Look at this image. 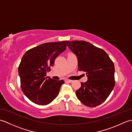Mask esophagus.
<instances>
[{
    "label": "esophagus",
    "instance_id": "34e87169",
    "mask_svg": "<svg viewBox=\"0 0 132 132\" xmlns=\"http://www.w3.org/2000/svg\"><path fill=\"white\" fill-rule=\"evenodd\" d=\"M64 82L66 83H71L72 82V80H70V79H65L64 80Z\"/></svg>",
    "mask_w": 132,
    "mask_h": 132
}]
</instances>
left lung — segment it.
<instances>
[{"mask_svg": "<svg viewBox=\"0 0 132 132\" xmlns=\"http://www.w3.org/2000/svg\"><path fill=\"white\" fill-rule=\"evenodd\" d=\"M76 55L78 70L86 72L88 80L81 82L76 95L84 105L94 107L103 103L115 85L113 62L104 50L85 41H66Z\"/></svg>", "mask_w": 132, "mask_h": 132, "instance_id": "8db88e82", "label": "left lung"}]
</instances>
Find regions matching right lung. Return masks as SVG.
Wrapping results in <instances>:
<instances>
[{
	"label": "right lung",
	"instance_id": "1",
	"mask_svg": "<svg viewBox=\"0 0 132 132\" xmlns=\"http://www.w3.org/2000/svg\"><path fill=\"white\" fill-rule=\"evenodd\" d=\"M66 48L65 41L41 44L24 54L18 71L21 87L24 95L36 104L45 105L58 96L64 80L46 77L55 58Z\"/></svg>",
	"mask_w": 132,
	"mask_h": 132
}]
</instances>
